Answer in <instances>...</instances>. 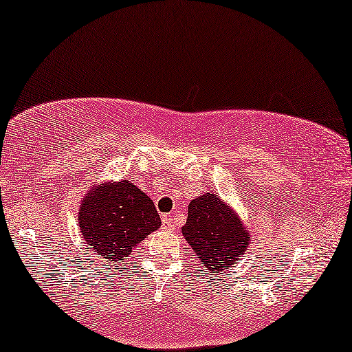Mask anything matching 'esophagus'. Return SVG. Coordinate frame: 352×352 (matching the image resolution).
Returning a JSON list of instances; mask_svg holds the SVG:
<instances>
[{"label":"esophagus","instance_id":"obj_1","mask_svg":"<svg viewBox=\"0 0 352 352\" xmlns=\"http://www.w3.org/2000/svg\"><path fill=\"white\" fill-rule=\"evenodd\" d=\"M162 224H163V229H168V230H173L176 228L175 221L171 219V216H162Z\"/></svg>","mask_w":352,"mask_h":352}]
</instances>
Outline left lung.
Returning a JSON list of instances; mask_svg holds the SVG:
<instances>
[{
	"mask_svg": "<svg viewBox=\"0 0 352 352\" xmlns=\"http://www.w3.org/2000/svg\"><path fill=\"white\" fill-rule=\"evenodd\" d=\"M182 235L200 256L208 276L229 269L250 243L248 230L214 194H205L190 201Z\"/></svg>",
	"mask_w": 352,
	"mask_h": 352,
	"instance_id": "left-lung-1",
	"label": "left lung"
}]
</instances>
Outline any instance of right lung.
<instances>
[{
    "instance_id": "add662e5",
    "label": "right lung",
    "mask_w": 352,
    "mask_h": 352,
    "mask_svg": "<svg viewBox=\"0 0 352 352\" xmlns=\"http://www.w3.org/2000/svg\"><path fill=\"white\" fill-rule=\"evenodd\" d=\"M85 243L105 263H118L148 234L160 228V214L133 182L100 186L80 206Z\"/></svg>"
}]
</instances>
